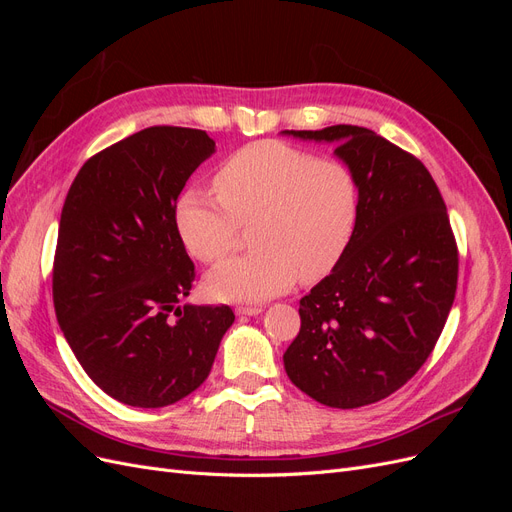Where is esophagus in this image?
<instances>
[{
  "label": "esophagus",
  "mask_w": 512,
  "mask_h": 512,
  "mask_svg": "<svg viewBox=\"0 0 512 512\" xmlns=\"http://www.w3.org/2000/svg\"><path fill=\"white\" fill-rule=\"evenodd\" d=\"M235 312L239 316H258V314H262V307L260 305H239Z\"/></svg>",
  "instance_id": "esophagus-1"
}]
</instances>
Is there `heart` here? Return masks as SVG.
I'll list each match as a JSON object with an SVG mask.
<instances>
[{
	"label": "heart",
	"instance_id": "obj_1",
	"mask_svg": "<svg viewBox=\"0 0 512 512\" xmlns=\"http://www.w3.org/2000/svg\"><path fill=\"white\" fill-rule=\"evenodd\" d=\"M218 196L183 192L175 222L190 254L203 262L226 256L239 228L252 226L245 256L220 262L207 290L222 301H265L327 277L352 243L359 222V185L339 160L314 158L282 141L245 145L213 177Z\"/></svg>",
	"mask_w": 512,
	"mask_h": 512
}]
</instances>
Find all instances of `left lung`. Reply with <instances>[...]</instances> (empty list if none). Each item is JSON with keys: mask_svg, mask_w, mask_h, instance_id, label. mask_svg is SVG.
Masks as SVG:
<instances>
[{"mask_svg": "<svg viewBox=\"0 0 512 512\" xmlns=\"http://www.w3.org/2000/svg\"><path fill=\"white\" fill-rule=\"evenodd\" d=\"M335 143L359 185V222L342 262L305 294L286 374L331 408H361L401 389L427 361L457 290L459 256L429 170L374 130H284Z\"/></svg>", "mask_w": 512, "mask_h": 512, "instance_id": "left-lung-1", "label": "left lung"}]
</instances>
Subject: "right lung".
Listing matches in <instances>:
<instances>
[{
	"label": "right lung",
	"instance_id": "obj_1",
	"mask_svg": "<svg viewBox=\"0 0 512 512\" xmlns=\"http://www.w3.org/2000/svg\"><path fill=\"white\" fill-rule=\"evenodd\" d=\"M215 153L205 130L153 126L89 158L59 220L53 303L87 376L134 408H164L209 376L228 305H179L194 280L177 198Z\"/></svg>",
	"mask_w": 512,
	"mask_h": 512
}]
</instances>
